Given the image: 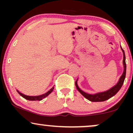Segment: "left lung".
<instances>
[{
    "instance_id": "8db88e82",
    "label": "left lung",
    "mask_w": 133,
    "mask_h": 133,
    "mask_svg": "<svg viewBox=\"0 0 133 133\" xmlns=\"http://www.w3.org/2000/svg\"><path fill=\"white\" fill-rule=\"evenodd\" d=\"M122 51L123 52V65H124V72H123V74L121 76L119 81L117 82V84L116 86H114L113 88H112L108 91H105V92H99L97 93L96 94H87V93L83 92L82 90L80 89V88H79L77 86V81L75 82V84L76 86V88L78 90V91L82 96L84 97H86L87 99H88L90 101L92 102H102L104 101L109 99V98L112 97V96L115 95L116 93L119 91L121 88L122 86H123V83H124L125 77H126V57H125V54L124 52L123 51V49L121 48Z\"/></svg>"
}]
</instances>
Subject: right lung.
I'll list each match as a JSON object with an SVG mask.
<instances>
[{
  "instance_id": "obj_1",
  "label": "right lung",
  "mask_w": 133,
  "mask_h": 133,
  "mask_svg": "<svg viewBox=\"0 0 133 133\" xmlns=\"http://www.w3.org/2000/svg\"><path fill=\"white\" fill-rule=\"evenodd\" d=\"M54 87H53L52 88H51V89L49 90V91H48V92H47L46 93H45V94H42V95H40V96H26V95H24V94H22V93H21L19 92V91H17H17L18 93L21 95L22 97H24V98H25V99H27V100H29V101H41L42 99H43L44 98H45V97H47V96L49 95V94H51V93L52 92L53 89H54Z\"/></svg>"
}]
</instances>
